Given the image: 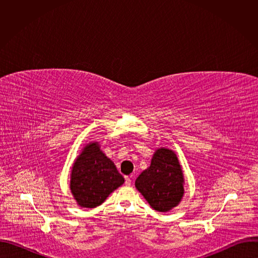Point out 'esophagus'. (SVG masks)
Instances as JSON below:
<instances>
[{
    "mask_svg": "<svg viewBox=\"0 0 258 258\" xmlns=\"http://www.w3.org/2000/svg\"><path fill=\"white\" fill-rule=\"evenodd\" d=\"M131 183H132L131 177H130V176H125V185H126V186H130Z\"/></svg>",
    "mask_w": 258,
    "mask_h": 258,
    "instance_id": "obj_1",
    "label": "esophagus"
}]
</instances>
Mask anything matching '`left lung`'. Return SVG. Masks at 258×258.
Listing matches in <instances>:
<instances>
[{
	"label": "left lung",
	"instance_id": "obj_1",
	"mask_svg": "<svg viewBox=\"0 0 258 258\" xmlns=\"http://www.w3.org/2000/svg\"><path fill=\"white\" fill-rule=\"evenodd\" d=\"M135 186L153 209L167 212L176 207L185 194V178L174 151L166 147L156 149Z\"/></svg>",
	"mask_w": 258,
	"mask_h": 258
}]
</instances>
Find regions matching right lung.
<instances>
[{"label":"right lung","mask_w":258,"mask_h":258,"mask_svg":"<svg viewBox=\"0 0 258 258\" xmlns=\"http://www.w3.org/2000/svg\"><path fill=\"white\" fill-rule=\"evenodd\" d=\"M99 142L87 143L71 167L69 189L81 207L95 208L124 182Z\"/></svg>","instance_id":"obj_1"}]
</instances>
